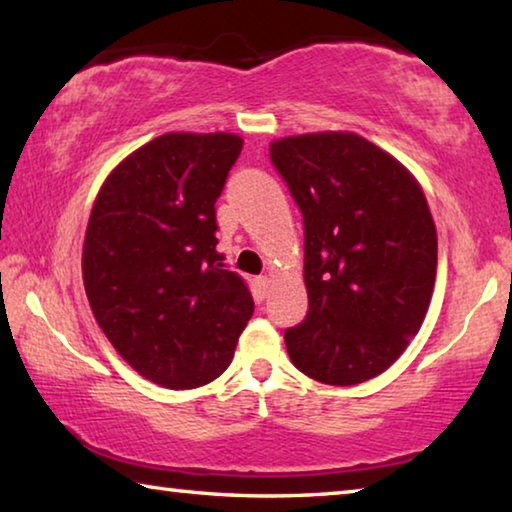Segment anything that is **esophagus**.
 <instances>
[{"label": "esophagus", "mask_w": 512, "mask_h": 512, "mask_svg": "<svg viewBox=\"0 0 512 512\" xmlns=\"http://www.w3.org/2000/svg\"><path fill=\"white\" fill-rule=\"evenodd\" d=\"M257 287H259V293H262V296H266L268 289H271V277H268V275H259V277H257Z\"/></svg>", "instance_id": "esophagus-1"}]
</instances>
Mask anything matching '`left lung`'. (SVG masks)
<instances>
[{"instance_id":"1","label":"left lung","mask_w":512,"mask_h":512,"mask_svg":"<svg viewBox=\"0 0 512 512\" xmlns=\"http://www.w3.org/2000/svg\"><path fill=\"white\" fill-rule=\"evenodd\" d=\"M271 160L305 221L307 318L284 332L300 372L354 386L391 368L427 316L438 237L413 173L345 131L282 137Z\"/></svg>"}]
</instances>
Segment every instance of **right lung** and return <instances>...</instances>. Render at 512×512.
I'll use <instances>...</instances> for the list:
<instances>
[{
    "mask_svg": "<svg viewBox=\"0 0 512 512\" xmlns=\"http://www.w3.org/2000/svg\"><path fill=\"white\" fill-rule=\"evenodd\" d=\"M244 140L167 133L110 171L83 244L92 314L144 379L173 391L230 366L255 302L216 253V210Z\"/></svg>",
    "mask_w": 512,
    "mask_h": 512,
    "instance_id": "obj_1",
    "label": "right lung"
}]
</instances>
